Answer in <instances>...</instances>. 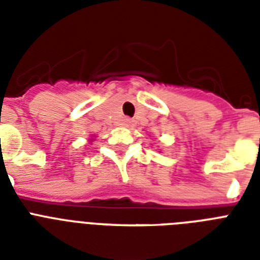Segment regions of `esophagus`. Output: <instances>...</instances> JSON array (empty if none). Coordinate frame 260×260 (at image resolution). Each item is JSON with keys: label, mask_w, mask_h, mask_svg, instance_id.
Segmentation results:
<instances>
[{"label": "esophagus", "mask_w": 260, "mask_h": 260, "mask_svg": "<svg viewBox=\"0 0 260 260\" xmlns=\"http://www.w3.org/2000/svg\"><path fill=\"white\" fill-rule=\"evenodd\" d=\"M125 125H126V126L131 125V120H126V121H125Z\"/></svg>", "instance_id": "obj_1"}]
</instances>
